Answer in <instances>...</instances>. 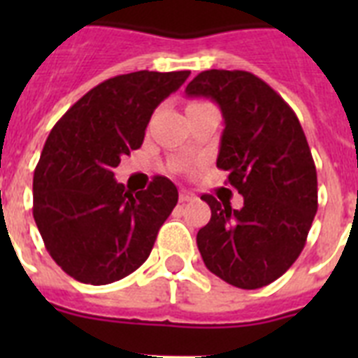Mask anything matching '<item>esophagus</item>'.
I'll list each match as a JSON object with an SVG mask.
<instances>
[{"mask_svg": "<svg viewBox=\"0 0 358 358\" xmlns=\"http://www.w3.org/2000/svg\"><path fill=\"white\" fill-rule=\"evenodd\" d=\"M178 199H180V202H191V201H196V195H193V193L187 189H182L180 191Z\"/></svg>", "mask_w": 358, "mask_h": 358, "instance_id": "34e87169", "label": "esophagus"}]
</instances>
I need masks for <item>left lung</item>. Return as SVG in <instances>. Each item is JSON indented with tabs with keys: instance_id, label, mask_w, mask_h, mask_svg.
Instances as JSON below:
<instances>
[{
	"instance_id": "left-lung-1",
	"label": "left lung",
	"mask_w": 358,
	"mask_h": 358,
	"mask_svg": "<svg viewBox=\"0 0 358 358\" xmlns=\"http://www.w3.org/2000/svg\"><path fill=\"white\" fill-rule=\"evenodd\" d=\"M187 96L219 103L224 119L217 167L243 195V208L213 195L196 245L206 267L236 288L256 289L288 271L317 212V174L294 109L266 81L245 70H204Z\"/></svg>"
}]
</instances>
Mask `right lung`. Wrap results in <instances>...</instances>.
Returning a JSON list of instances; mask_svg holds the SVG:
<instances>
[{"instance_id": "1", "label": "right lung", "mask_w": 358, "mask_h": 358, "mask_svg": "<svg viewBox=\"0 0 358 358\" xmlns=\"http://www.w3.org/2000/svg\"><path fill=\"white\" fill-rule=\"evenodd\" d=\"M189 70L109 78L53 126L33 174V217L46 250L76 280H120L148 258L178 202L176 185L154 176L131 193L115 180L120 157L137 150L154 109Z\"/></svg>"}]
</instances>
